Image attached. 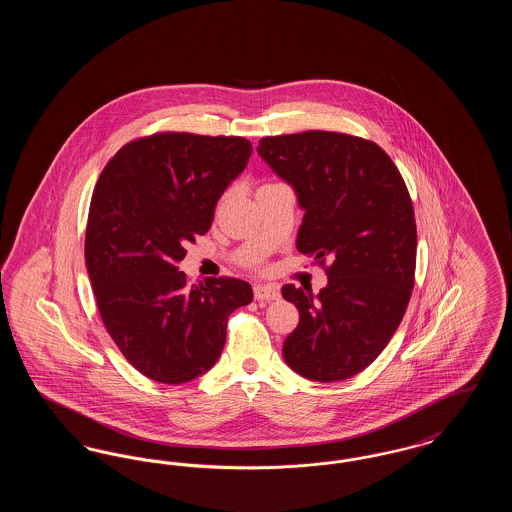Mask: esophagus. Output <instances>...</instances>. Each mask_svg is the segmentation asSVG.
Listing matches in <instances>:
<instances>
[{
  "instance_id": "1",
  "label": "esophagus",
  "mask_w": 512,
  "mask_h": 512,
  "mask_svg": "<svg viewBox=\"0 0 512 512\" xmlns=\"http://www.w3.org/2000/svg\"><path fill=\"white\" fill-rule=\"evenodd\" d=\"M253 293H255V299H257V301H274V299L280 297V290H278L276 286H270V284L255 286Z\"/></svg>"
}]
</instances>
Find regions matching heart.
Listing matches in <instances>:
<instances>
[{
	"label": "heart",
	"mask_w": 512,
	"mask_h": 512,
	"mask_svg": "<svg viewBox=\"0 0 512 512\" xmlns=\"http://www.w3.org/2000/svg\"><path fill=\"white\" fill-rule=\"evenodd\" d=\"M265 186H274V184H265ZM265 186H261V188H265Z\"/></svg>",
	"instance_id": "obj_1"
}]
</instances>
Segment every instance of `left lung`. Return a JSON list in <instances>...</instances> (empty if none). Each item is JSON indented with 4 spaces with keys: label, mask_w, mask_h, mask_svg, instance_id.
Wrapping results in <instances>:
<instances>
[{
    "label": "left lung",
    "mask_w": 512,
    "mask_h": 512,
    "mask_svg": "<svg viewBox=\"0 0 512 512\" xmlns=\"http://www.w3.org/2000/svg\"><path fill=\"white\" fill-rule=\"evenodd\" d=\"M257 151L305 211L297 249L330 261L317 295L282 288L299 311L282 355L307 380H347L384 351L407 311L416 267L411 195L390 155L357 136L307 130L263 138Z\"/></svg>",
    "instance_id": "8db88e82"
}]
</instances>
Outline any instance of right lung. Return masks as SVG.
<instances>
[{
  "mask_svg": "<svg viewBox=\"0 0 512 512\" xmlns=\"http://www.w3.org/2000/svg\"><path fill=\"white\" fill-rule=\"evenodd\" d=\"M253 147L240 136L163 132L121 147L101 172L86 226L99 315L124 359L161 384L190 382L219 361L238 278L188 284L178 263L203 236Z\"/></svg>",
  "mask_w": 512,
  "mask_h": 512,
  "instance_id": "obj_1",
  "label": "right lung"
}]
</instances>
